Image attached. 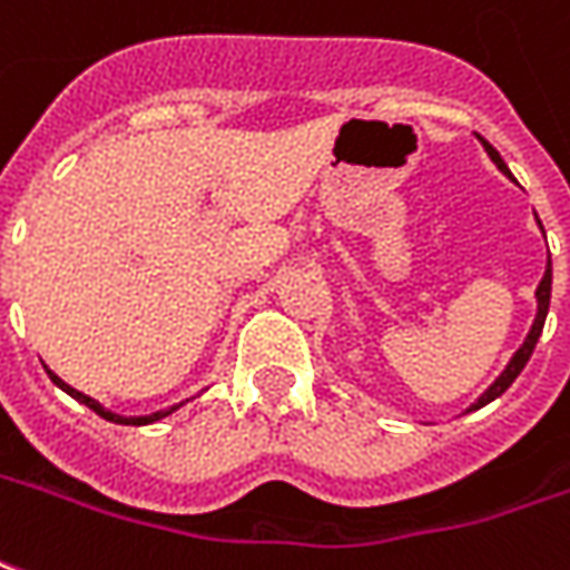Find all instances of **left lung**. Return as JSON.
I'll return each mask as SVG.
<instances>
[{"label":"left lung","instance_id":"obj_1","mask_svg":"<svg viewBox=\"0 0 570 570\" xmlns=\"http://www.w3.org/2000/svg\"><path fill=\"white\" fill-rule=\"evenodd\" d=\"M481 145H484V150L491 154V160L497 163V166H500V173L509 175L507 163L500 160V154H497V150H493V147L488 145V141H481ZM509 178H512V175H509ZM540 228H543V225H540ZM549 293H552V262H547V274H543V281H540V286H537V317H534V326H531V333H528V340H524V345H521L519 352L512 354V361H509L507 370H503V373H500V376L493 380L491 389H488V392H484V395H481L479 401H475V404H472V407H469V410L484 407V404H491L493 397L503 395L509 385L515 382V376H519L521 370H524V364L531 361V354H534L537 340H540V333H543V321H547Z\"/></svg>","mask_w":570,"mask_h":570}]
</instances>
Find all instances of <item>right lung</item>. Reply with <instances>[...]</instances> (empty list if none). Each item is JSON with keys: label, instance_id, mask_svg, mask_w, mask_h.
I'll return each instance as SVG.
<instances>
[{"label": "right lung", "instance_id": "1", "mask_svg": "<svg viewBox=\"0 0 570 570\" xmlns=\"http://www.w3.org/2000/svg\"><path fill=\"white\" fill-rule=\"evenodd\" d=\"M49 376H51V382L58 385V389H63L67 395L77 397L79 404H86V407H91V410H95V413H98V416H105V420H110V423H119V425H147V423H157V420H163L166 413H173V410H163V413H150V416H117V413H110V410L101 407L98 401H91L89 395H82V392H77V389H70V385H67V382H63V380H58V376H55L51 370H49Z\"/></svg>", "mask_w": 570, "mask_h": 570}]
</instances>
